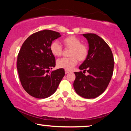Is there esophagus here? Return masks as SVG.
Here are the masks:
<instances>
[{"instance_id":"1","label":"esophagus","mask_w":131,"mask_h":131,"mask_svg":"<svg viewBox=\"0 0 131 131\" xmlns=\"http://www.w3.org/2000/svg\"><path fill=\"white\" fill-rule=\"evenodd\" d=\"M69 72H70V71H69V70H65V73H66V74H67V73H69Z\"/></svg>"}]
</instances>
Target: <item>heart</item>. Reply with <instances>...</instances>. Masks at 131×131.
<instances>
[{
    "instance_id": "obj_1",
    "label": "heart",
    "mask_w": 131,
    "mask_h": 131,
    "mask_svg": "<svg viewBox=\"0 0 131 131\" xmlns=\"http://www.w3.org/2000/svg\"><path fill=\"white\" fill-rule=\"evenodd\" d=\"M62 44L66 48H69V58H62L57 61L59 68L66 70H71L79 61L85 60L88 55V48L85 44L80 43L79 39L74 36H70L62 39ZM51 53L55 57H60L62 53V48L57 42H53L50 46Z\"/></svg>"
}]
</instances>
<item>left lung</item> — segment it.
Returning a JSON list of instances; mask_svg holds the SVG:
<instances>
[{"label":"left lung","instance_id":"obj_1","mask_svg":"<svg viewBox=\"0 0 131 131\" xmlns=\"http://www.w3.org/2000/svg\"><path fill=\"white\" fill-rule=\"evenodd\" d=\"M89 45L88 55L79 69L83 72H74L73 83L75 91L82 97L95 98L104 92L112 79L114 65L113 56L107 43L94 33L82 35ZM86 71L89 73L86 76Z\"/></svg>","mask_w":131,"mask_h":131}]
</instances>
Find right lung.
<instances>
[{
    "mask_svg": "<svg viewBox=\"0 0 131 131\" xmlns=\"http://www.w3.org/2000/svg\"><path fill=\"white\" fill-rule=\"evenodd\" d=\"M61 36L52 30L36 32L25 40L19 50L17 63L19 79L24 90L33 97L43 99L52 95L65 75L63 69L49 73L55 66L50 46Z\"/></svg>",
    "mask_w": 131,
    "mask_h": 131,
    "instance_id": "right-lung-1",
    "label": "right lung"
}]
</instances>
